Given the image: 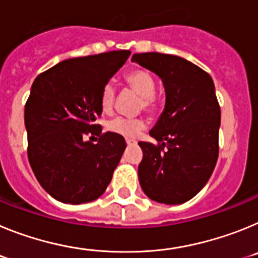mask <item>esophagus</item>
I'll return each instance as SVG.
<instances>
[{
    "instance_id": "34e87169",
    "label": "esophagus",
    "mask_w": 258,
    "mask_h": 258,
    "mask_svg": "<svg viewBox=\"0 0 258 258\" xmlns=\"http://www.w3.org/2000/svg\"><path fill=\"white\" fill-rule=\"evenodd\" d=\"M136 143H137V141L131 140V138H126V145L127 146H133V145H136Z\"/></svg>"
}]
</instances>
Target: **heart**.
<instances>
[{"mask_svg": "<svg viewBox=\"0 0 258 258\" xmlns=\"http://www.w3.org/2000/svg\"><path fill=\"white\" fill-rule=\"evenodd\" d=\"M125 85L132 89L134 93L141 95L140 109H145L146 112L156 113L161 107L160 97L155 93L156 80L154 75L146 68H134L126 72L124 76ZM116 98V89L112 84H106L101 93V107L104 112H109L112 109ZM146 126L142 117H116L108 122L107 127L112 133L133 138L140 134Z\"/></svg>", "mask_w": 258, "mask_h": 258, "instance_id": "obj_1", "label": "heart"}]
</instances>
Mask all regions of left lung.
I'll use <instances>...</instances> for the list:
<instances>
[{"label":"left lung","instance_id":"left-lung-1","mask_svg":"<svg viewBox=\"0 0 258 258\" xmlns=\"http://www.w3.org/2000/svg\"><path fill=\"white\" fill-rule=\"evenodd\" d=\"M132 60L160 77L166 95L164 112L150 131L157 145L138 143L141 187L155 202L182 204L206 186L217 163L221 109L213 80L181 56L141 52Z\"/></svg>","mask_w":258,"mask_h":258}]
</instances>
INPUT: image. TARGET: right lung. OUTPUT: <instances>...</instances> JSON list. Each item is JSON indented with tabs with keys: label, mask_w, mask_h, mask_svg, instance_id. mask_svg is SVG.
<instances>
[{
	"label": "right lung",
	"mask_w": 258,
	"mask_h": 258,
	"mask_svg": "<svg viewBox=\"0 0 258 258\" xmlns=\"http://www.w3.org/2000/svg\"><path fill=\"white\" fill-rule=\"evenodd\" d=\"M129 50L67 59L36 77L24 108L28 160L54 199L83 204L98 199L126 147L124 137L95 124L101 93L124 66ZM97 135L93 144L86 140Z\"/></svg>",
	"instance_id": "obj_1"
}]
</instances>
